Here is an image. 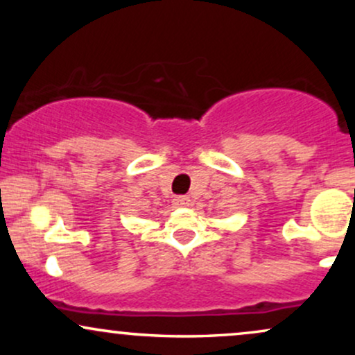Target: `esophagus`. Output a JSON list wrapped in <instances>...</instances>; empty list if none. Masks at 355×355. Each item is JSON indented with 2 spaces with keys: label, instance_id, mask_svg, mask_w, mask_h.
<instances>
[{
  "label": "esophagus",
  "instance_id": "esophagus-1",
  "mask_svg": "<svg viewBox=\"0 0 355 355\" xmlns=\"http://www.w3.org/2000/svg\"><path fill=\"white\" fill-rule=\"evenodd\" d=\"M191 200L189 197H175L173 198V207H177V209H183V207H190Z\"/></svg>",
  "mask_w": 355,
  "mask_h": 355
}]
</instances>
